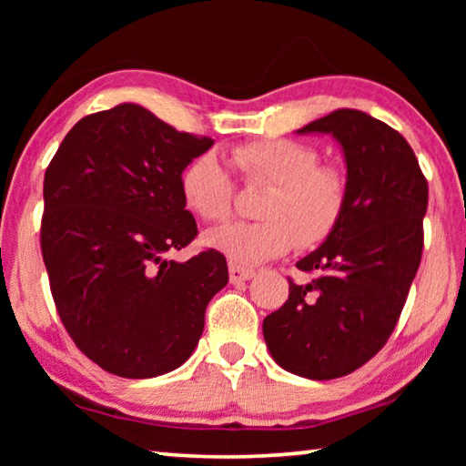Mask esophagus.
Segmentation results:
<instances>
[{
    "mask_svg": "<svg viewBox=\"0 0 466 466\" xmlns=\"http://www.w3.org/2000/svg\"><path fill=\"white\" fill-rule=\"evenodd\" d=\"M228 273H230V283H240V281H248L252 275H255V269H248V267H240L236 263H230V267H228Z\"/></svg>",
    "mask_w": 466,
    "mask_h": 466,
    "instance_id": "1",
    "label": "esophagus"
}]
</instances>
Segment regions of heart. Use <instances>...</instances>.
Wrapping results in <instances>:
<instances>
[{"mask_svg":"<svg viewBox=\"0 0 466 466\" xmlns=\"http://www.w3.org/2000/svg\"><path fill=\"white\" fill-rule=\"evenodd\" d=\"M247 183L269 191L258 205V222H238L208 236L209 247L232 263L250 265L288 252L296 242L314 247L341 222L350 187L337 167L320 164L319 149L298 139H255L232 149ZM180 195L203 222L219 224L232 216L234 180L216 154L195 156L180 172Z\"/></svg>","mask_w":466,"mask_h":466,"instance_id":"1","label":"heart"}]
</instances>
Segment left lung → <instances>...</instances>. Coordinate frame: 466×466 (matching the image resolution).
<instances>
[{
	"mask_svg": "<svg viewBox=\"0 0 466 466\" xmlns=\"http://www.w3.org/2000/svg\"><path fill=\"white\" fill-rule=\"evenodd\" d=\"M330 133L347 164V208L296 267L314 273L263 320L273 360L291 374L330 380L372 360L397 327L421 263L428 180L407 139L356 108L298 129Z\"/></svg>",
	"mask_w": 466,
	"mask_h": 466,
	"instance_id": "8db88e82",
	"label": "left lung"
}]
</instances>
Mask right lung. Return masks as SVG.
Returning a JSON list of instances; mask_svg holds the SVG:
<instances>
[{
  "mask_svg": "<svg viewBox=\"0 0 466 466\" xmlns=\"http://www.w3.org/2000/svg\"><path fill=\"white\" fill-rule=\"evenodd\" d=\"M211 146L125 102L77 121L45 172L41 250L55 309L77 350L110 374L152 378L185 364L228 283L214 248L185 263L167 257L197 236L178 178Z\"/></svg>",
  "mask_w": 466,
  "mask_h": 466,
  "instance_id": "1",
  "label": "right lung"
}]
</instances>
